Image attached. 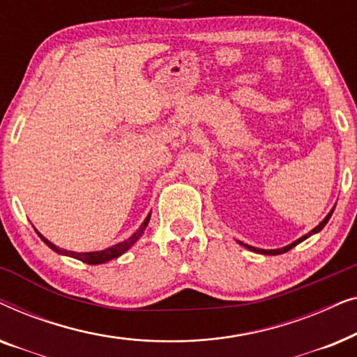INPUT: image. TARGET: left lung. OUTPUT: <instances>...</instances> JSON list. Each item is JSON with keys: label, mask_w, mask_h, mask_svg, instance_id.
Returning <instances> with one entry per match:
<instances>
[{"label": "left lung", "mask_w": 357, "mask_h": 357, "mask_svg": "<svg viewBox=\"0 0 357 357\" xmlns=\"http://www.w3.org/2000/svg\"><path fill=\"white\" fill-rule=\"evenodd\" d=\"M335 206H336V204H335ZM333 211H335V208H331V211H330L328 214H326V216H325V219H324V221H321V222L319 224V226H317V227H314V229H312V231H310L309 234H305V236H302L301 238H297V241H294V242H292V243H289V245H286V247H282V248H273V250H263V248H257V247L247 245V243H242V242H238V243H241V245H242V247H245V248H247V250H252V252L261 253V255H281V253H286V252H289L292 247H296V245H297V243L304 242V241H305V238H309L310 236H314V234H317V232H320V231H321V229H324V227L326 226V222H328V221H330V218H331V214H333Z\"/></svg>", "instance_id": "left-lung-1"}]
</instances>
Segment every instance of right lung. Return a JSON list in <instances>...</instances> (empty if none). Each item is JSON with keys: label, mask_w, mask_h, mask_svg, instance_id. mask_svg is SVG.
<instances>
[{"label": "right lung", "mask_w": 357, "mask_h": 357, "mask_svg": "<svg viewBox=\"0 0 357 357\" xmlns=\"http://www.w3.org/2000/svg\"><path fill=\"white\" fill-rule=\"evenodd\" d=\"M149 219H151V213L148 214V218L144 219V222L141 224L139 229L133 234V236L128 237V238H126V241H123V242H119V243H115V245L105 248V250H97V252H82V253H77V252H71V250H63V248H58V247L55 245V243H52L50 241H48V238L43 237L42 234L37 231V229H36V231H37V234H38V237H40L42 241L45 242L47 245L50 247L53 252L60 253V255H66V257L76 258V260H79V261H82V263H87V265H100V263H107V261L114 260V258H119L120 255H123V253H125L126 250H128V248L133 247L135 243H136V241H138V238L144 234V229L148 227Z\"/></svg>", "instance_id": "add662e5"}]
</instances>
